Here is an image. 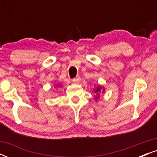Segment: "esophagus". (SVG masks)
Segmentation results:
<instances>
[{"label": "esophagus", "instance_id": "34e87169", "mask_svg": "<svg viewBox=\"0 0 157 157\" xmlns=\"http://www.w3.org/2000/svg\"><path fill=\"white\" fill-rule=\"evenodd\" d=\"M72 81L75 82V83H80V81H81V79L80 77H76L75 78L73 79Z\"/></svg>", "mask_w": 157, "mask_h": 157}]
</instances>
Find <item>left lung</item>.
Instances as JSON below:
<instances>
[{
  "label": "left lung",
  "mask_w": 157,
  "mask_h": 157,
  "mask_svg": "<svg viewBox=\"0 0 157 157\" xmlns=\"http://www.w3.org/2000/svg\"><path fill=\"white\" fill-rule=\"evenodd\" d=\"M94 92L96 94V96L94 97V100L97 101L98 99H100V94L105 92V88L102 87L101 86H97L94 89Z\"/></svg>",
  "instance_id": "left-lung-1"
}]
</instances>
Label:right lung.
<instances>
[{"label": "right lung", "mask_w": 157, "mask_h": 157, "mask_svg": "<svg viewBox=\"0 0 157 157\" xmlns=\"http://www.w3.org/2000/svg\"><path fill=\"white\" fill-rule=\"evenodd\" d=\"M61 86L60 84H58V85H56V86H55V89H57V88H58V87H60V86Z\"/></svg>", "instance_id": "obj_1"}]
</instances>
